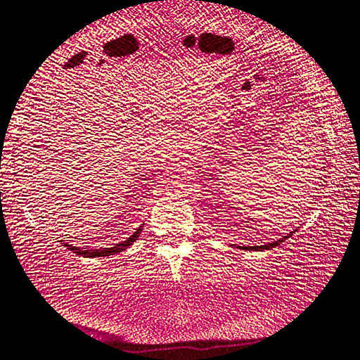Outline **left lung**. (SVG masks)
Returning <instances> with one entry per match:
<instances>
[{
  "mask_svg": "<svg viewBox=\"0 0 360 360\" xmlns=\"http://www.w3.org/2000/svg\"><path fill=\"white\" fill-rule=\"evenodd\" d=\"M293 233H295V231H293V232H290V233H287V236H283L282 238H278V240L272 242V243H266V245H255V247H238V248H242V250H250V252H262V250H271V248H274V247H277V245H281L283 240H287V238H288L290 236H293Z\"/></svg>",
  "mask_w": 360,
  "mask_h": 360,
  "instance_id": "left-lung-1",
  "label": "left lung"
}]
</instances>
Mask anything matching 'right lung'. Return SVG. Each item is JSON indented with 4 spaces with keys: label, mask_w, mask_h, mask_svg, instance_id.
<instances>
[{
    "label": "right lung",
    "mask_w": 360,
    "mask_h": 360,
    "mask_svg": "<svg viewBox=\"0 0 360 360\" xmlns=\"http://www.w3.org/2000/svg\"><path fill=\"white\" fill-rule=\"evenodd\" d=\"M142 227H144V224L139 226L138 229L134 231L133 236L128 237L127 240L122 242V243L113 245V247H110V248H102V250H79L78 247H73V245H68V243H64V247H67V250H70V252H73V253L84 256V258H94V256H110V255H115V253L123 252V250H127V248L129 247V245H133L136 240H138L139 233L142 232Z\"/></svg>",
    "instance_id": "right-lung-1"
}]
</instances>
